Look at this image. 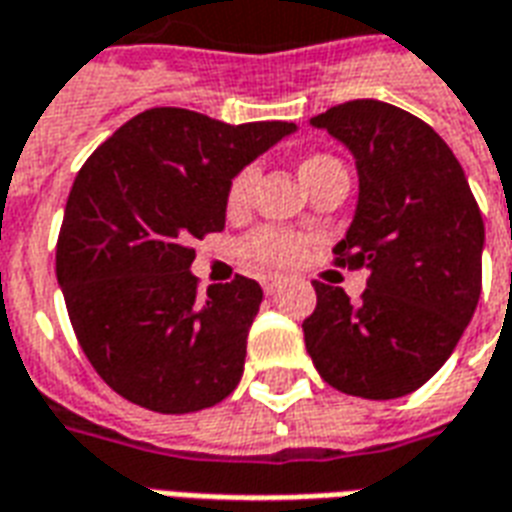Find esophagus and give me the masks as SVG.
<instances>
[{
	"label": "esophagus",
	"mask_w": 512,
	"mask_h": 512,
	"mask_svg": "<svg viewBox=\"0 0 512 512\" xmlns=\"http://www.w3.org/2000/svg\"><path fill=\"white\" fill-rule=\"evenodd\" d=\"M263 290H266V295H276L282 287H285V279L282 276H263Z\"/></svg>",
	"instance_id": "34e87169"
}]
</instances>
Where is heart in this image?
Returning a JSON list of instances; mask_svg holds the SVG:
<instances>
[{"label":"heart","mask_w":512,"mask_h":512,"mask_svg":"<svg viewBox=\"0 0 512 512\" xmlns=\"http://www.w3.org/2000/svg\"><path fill=\"white\" fill-rule=\"evenodd\" d=\"M333 157H325V154H312L306 157L298 165V176L304 184L320 176L328 165H333ZM257 184V168L255 165H246L233 176L230 187H227V211H244L252 200V192H255ZM306 252V238L293 233V230H285V227H260L255 233L241 241V257H244L249 266L263 268V271H271V268H290L295 266Z\"/></svg>","instance_id":"b5f03b06"}]
</instances>
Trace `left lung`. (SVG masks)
Returning <instances> with one entry per match:
<instances>
[{
  "label": "left lung",
  "mask_w": 512,
  "mask_h": 512,
  "mask_svg": "<svg viewBox=\"0 0 512 512\" xmlns=\"http://www.w3.org/2000/svg\"><path fill=\"white\" fill-rule=\"evenodd\" d=\"M309 124L355 160L358 203L333 252L366 268L369 287L350 304L342 287L314 282L306 352L336 391L399 399L439 372L475 314L483 217L456 154L418 116L352 100Z\"/></svg>",
  "instance_id": "left-lung-1"
}]
</instances>
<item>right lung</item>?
Returning a JSON list of instances; mask_svg holds the SVG:
<instances>
[{"instance_id":"1","label":"right lung","mask_w":512,"mask_h":512,"mask_svg":"<svg viewBox=\"0 0 512 512\" xmlns=\"http://www.w3.org/2000/svg\"><path fill=\"white\" fill-rule=\"evenodd\" d=\"M295 130L151 108L75 176L56 279L86 358L119 396L184 415L236 391L263 290L236 276L200 295L189 244L225 230L233 176Z\"/></svg>"}]
</instances>
